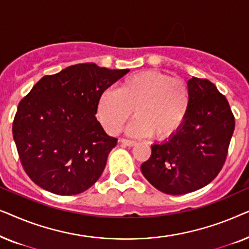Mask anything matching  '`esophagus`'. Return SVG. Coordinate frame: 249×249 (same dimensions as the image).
<instances>
[{
	"instance_id": "obj_1",
	"label": "esophagus",
	"mask_w": 249,
	"mask_h": 249,
	"mask_svg": "<svg viewBox=\"0 0 249 249\" xmlns=\"http://www.w3.org/2000/svg\"><path fill=\"white\" fill-rule=\"evenodd\" d=\"M120 142H121L124 145L129 146V147H131V146H135V145H136V142H134V141H129V139H124V138H122Z\"/></svg>"
}]
</instances>
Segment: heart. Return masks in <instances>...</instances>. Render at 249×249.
I'll return each mask as SVG.
<instances>
[{
  "label": "heart",
  "mask_w": 249,
  "mask_h": 249,
  "mask_svg": "<svg viewBox=\"0 0 249 249\" xmlns=\"http://www.w3.org/2000/svg\"><path fill=\"white\" fill-rule=\"evenodd\" d=\"M190 105V93L180 79L158 71H142L127 77L117 91L105 90L98 98L96 114L110 135H117L134 112L127 127L132 137L165 139L185 121Z\"/></svg>",
  "instance_id": "heart-1"
}]
</instances>
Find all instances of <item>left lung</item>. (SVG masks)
Wrapping results in <instances>:
<instances>
[{
    "label": "left lung",
    "mask_w": 249,
    "mask_h": 249,
    "mask_svg": "<svg viewBox=\"0 0 249 249\" xmlns=\"http://www.w3.org/2000/svg\"><path fill=\"white\" fill-rule=\"evenodd\" d=\"M188 113L169 139L152 145L141 166L142 176L160 192L183 195L212 181L222 169L234 130L227 98L207 79L193 77Z\"/></svg>",
    "instance_id": "1"
}]
</instances>
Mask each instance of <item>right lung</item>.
<instances>
[{
	"label": "right lung",
	"instance_id": "add662e5",
	"mask_svg": "<svg viewBox=\"0 0 249 249\" xmlns=\"http://www.w3.org/2000/svg\"><path fill=\"white\" fill-rule=\"evenodd\" d=\"M128 72L74 64L44 76L22 98L13 121V139L23 169L37 186L70 196L97 181L118 142L95 117L97 102Z\"/></svg>",
	"mask_w": 249,
	"mask_h": 249
}]
</instances>
